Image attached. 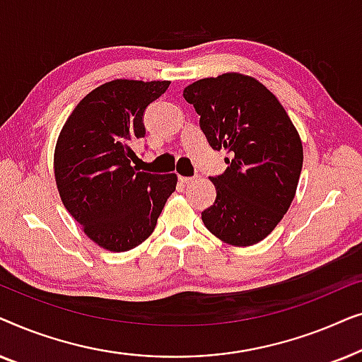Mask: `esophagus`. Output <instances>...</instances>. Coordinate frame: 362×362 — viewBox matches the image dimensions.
<instances>
[{
	"instance_id": "34e87169",
	"label": "esophagus",
	"mask_w": 362,
	"mask_h": 362,
	"mask_svg": "<svg viewBox=\"0 0 362 362\" xmlns=\"http://www.w3.org/2000/svg\"><path fill=\"white\" fill-rule=\"evenodd\" d=\"M180 181L182 182V185H189V182L194 181V177H191V176H180Z\"/></svg>"
}]
</instances>
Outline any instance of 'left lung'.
<instances>
[{"mask_svg":"<svg viewBox=\"0 0 362 362\" xmlns=\"http://www.w3.org/2000/svg\"><path fill=\"white\" fill-rule=\"evenodd\" d=\"M201 115L227 170L211 177L217 196L202 212L211 234L234 247L264 240L293 201L303 166V145L288 113L255 77L226 72L192 82L182 92Z\"/></svg>","mask_w":362,"mask_h":362,"instance_id":"1","label":"left lung"}]
</instances>
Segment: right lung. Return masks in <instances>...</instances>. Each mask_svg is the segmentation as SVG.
Segmentation results:
<instances>
[{"instance_id":"add662e5","label":"right lung","mask_w":362,"mask_h":362,"mask_svg":"<svg viewBox=\"0 0 362 362\" xmlns=\"http://www.w3.org/2000/svg\"><path fill=\"white\" fill-rule=\"evenodd\" d=\"M170 81L115 78L87 93L64 123L54 150L62 204L88 239L110 252L135 249L153 234L177 176L136 171L133 145L143 112Z\"/></svg>"}]
</instances>
